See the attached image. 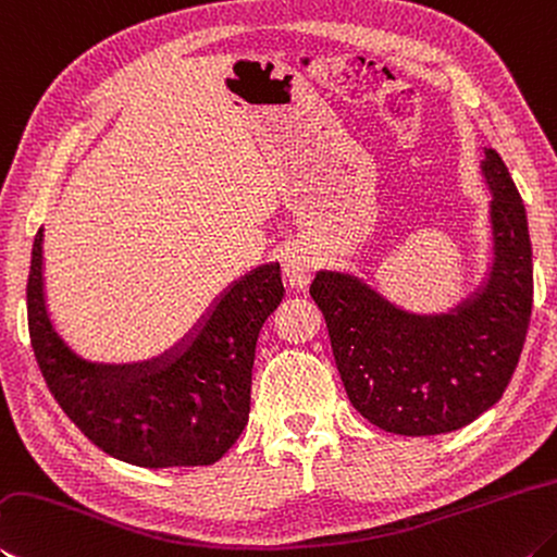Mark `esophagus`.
<instances>
[{
	"label": "esophagus",
	"mask_w": 557,
	"mask_h": 557,
	"mask_svg": "<svg viewBox=\"0 0 557 557\" xmlns=\"http://www.w3.org/2000/svg\"><path fill=\"white\" fill-rule=\"evenodd\" d=\"M313 272H317V258L307 248H292L285 258V277L292 287H307Z\"/></svg>",
	"instance_id": "obj_1"
}]
</instances>
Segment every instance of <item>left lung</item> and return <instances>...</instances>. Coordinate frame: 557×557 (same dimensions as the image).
<instances>
[{
	"mask_svg": "<svg viewBox=\"0 0 557 557\" xmlns=\"http://www.w3.org/2000/svg\"><path fill=\"white\" fill-rule=\"evenodd\" d=\"M494 265L478 299L443 317H413L360 280L319 272L311 299L326 319L348 399L377 429L436 436L497 404L519 366L533 305L529 221L507 165L484 148Z\"/></svg>",
	"mask_w": 557,
	"mask_h": 557,
	"instance_id": "obj_1",
	"label": "left lung"
}]
</instances>
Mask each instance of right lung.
<instances>
[{
	"label": "right lung",
	"instance_id": "1",
	"mask_svg": "<svg viewBox=\"0 0 557 557\" xmlns=\"http://www.w3.org/2000/svg\"><path fill=\"white\" fill-rule=\"evenodd\" d=\"M40 240L44 228L28 270V333L40 375L67 419L97 448L138 468L216 462L248 421L258 333L285 295L280 265H262L236 282L180 356L95 366L79 360L50 326Z\"/></svg>",
	"mask_w": 557,
	"mask_h": 557
}]
</instances>
